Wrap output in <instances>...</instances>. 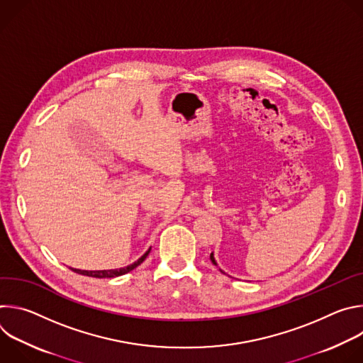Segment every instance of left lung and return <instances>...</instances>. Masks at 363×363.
Here are the masks:
<instances>
[{
  "label": "left lung",
  "mask_w": 363,
  "mask_h": 363,
  "mask_svg": "<svg viewBox=\"0 0 363 363\" xmlns=\"http://www.w3.org/2000/svg\"><path fill=\"white\" fill-rule=\"evenodd\" d=\"M210 258H211V262H213V264H214V266H218V264H217V262H216V258H214V252H211ZM221 272H223V270H221ZM223 273H224V272H223Z\"/></svg>",
  "instance_id": "8db88e82"
}]
</instances>
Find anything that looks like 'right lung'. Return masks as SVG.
<instances>
[{"instance_id": "add662e5", "label": "right lung", "mask_w": 363, "mask_h": 363, "mask_svg": "<svg viewBox=\"0 0 363 363\" xmlns=\"http://www.w3.org/2000/svg\"><path fill=\"white\" fill-rule=\"evenodd\" d=\"M149 251H150V248H149L140 258H138V260H136L135 263H132V264H129V266H126V267H122V269H113V270H94V272L80 270V269H72V270H73L74 273H77V274H83V276H89V277H96V279H112V277H119V276H123V274L132 272L133 269H136V267L145 260V258L147 257Z\"/></svg>"}]
</instances>
